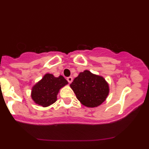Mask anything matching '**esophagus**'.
<instances>
[{"label": "esophagus", "mask_w": 149, "mask_h": 149, "mask_svg": "<svg viewBox=\"0 0 149 149\" xmlns=\"http://www.w3.org/2000/svg\"><path fill=\"white\" fill-rule=\"evenodd\" d=\"M66 80H67V81L69 82V83H71V82L73 81V78H72V77L69 76V77H68L67 78H66Z\"/></svg>", "instance_id": "obj_1"}]
</instances>
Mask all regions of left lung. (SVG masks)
Here are the masks:
<instances>
[{"mask_svg":"<svg viewBox=\"0 0 149 149\" xmlns=\"http://www.w3.org/2000/svg\"><path fill=\"white\" fill-rule=\"evenodd\" d=\"M77 99L88 107H96L103 103L109 95V85L102 76L89 71L80 73L71 85Z\"/></svg>","mask_w":149,"mask_h":149,"instance_id":"1","label":"left lung"}]
</instances>
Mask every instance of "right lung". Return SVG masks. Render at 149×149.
I'll use <instances>...</instances> for the list:
<instances>
[{
  "instance_id": "1",
  "label": "right lung",
  "mask_w": 149,
  "mask_h": 149,
  "mask_svg": "<svg viewBox=\"0 0 149 149\" xmlns=\"http://www.w3.org/2000/svg\"><path fill=\"white\" fill-rule=\"evenodd\" d=\"M66 84H68L67 80L62 76L56 78L52 74L47 73L32 88L31 97L39 105L48 107L57 101L59 89Z\"/></svg>"
}]
</instances>
